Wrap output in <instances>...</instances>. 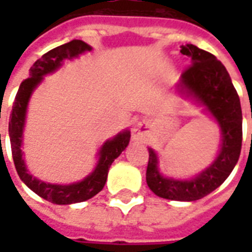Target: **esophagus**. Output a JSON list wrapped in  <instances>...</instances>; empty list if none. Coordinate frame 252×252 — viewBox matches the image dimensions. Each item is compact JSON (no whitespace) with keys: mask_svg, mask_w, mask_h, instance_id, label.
I'll list each match as a JSON object with an SVG mask.
<instances>
[{"mask_svg":"<svg viewBox=\"0 0 252 252\" xmlns=\"http://www.w3.org/2000/svg\"><path fill=\"white\" fill-rule=\"evenodd\" d=\"M148 137V124L146 121H139L132 129V139L135 142H146Z\"/></svg>","mask_w":252,"mask_h":252,"instance_id":"obj_1","label":"esophagus"}]
</instances>
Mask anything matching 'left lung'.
Masks as SVG:
<instances>
[{"mask_svg": "<svg viewBox=\"0 0 252 252\" xmlns=\"http://www.w3.org/2000/svg\"><path fill=\"white\" fill-rule=\"evenodd\" d=\"M191 66L181 75L177 93L191 99L216 121L221 143L215 160L200 174L189 180H177L160 173L155 150L148 147L146 181L150 189L171 201H195L217 189L236 166L242 150V108L227 68L215 55L193 44L181 46Z\"/></svg>", "mask_w": 252, "mask_h": 252, "instance_id": "1", "label": "left lung"}]
</instances>
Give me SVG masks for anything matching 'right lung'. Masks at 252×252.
<instances>
[{"label": "right lung", "mask_w": 252, "mask_h": 252, "mask_svg": "<svg viewBox=\"0 0 252 252\" xmlns=\"http://www.w3.org/2000/svg\"><path fill=\"white\" fill-rule=\"evenodd\" d=\"M89 51H92V47L86 44L85 41L74 39L66 44H62L48 51L40 59H37L33 63V66L30 68V78L20 85L13 108H12V115L9 119V137H10L12 157H13L14 166H16L20 180L32 191L40 195L41 198L50 201L52 204H58V205H70L75 202H82L94 197L104 189L110 164L126 150L131 139L129 129H124L119 132L115 137L108 139L99 147L97 153L98 160L93 171L86 175L82 181H78L74 184H68V185L50 184L30 174V171L27 169L24 153L21 147H23V140H24L23 133H24L27 110H28L31 95L35 92V89L43 82L44 77L61 68L64 61H71L74 58H78L79 55Z\"/></svg>", "instance_id": "obj_1"}]
</instances>
